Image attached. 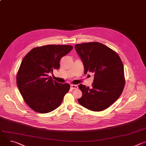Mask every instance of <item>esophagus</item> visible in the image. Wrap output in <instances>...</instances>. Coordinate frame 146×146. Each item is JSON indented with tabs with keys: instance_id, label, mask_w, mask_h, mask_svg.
I'll return each instance as SVG.
<instances>
[{
	"instance_id": "34e87169",
	"label": "esophagus",
	"mask_w": 146,
	"mask_h": 146,
	"mask_svg": "<svg viewBox=\"0 0 146 146\" xmlns=\"http://www.w3.org/2000/svg\"><path fill=\"white\" fill-rule=\"evenodd\" d=\"M70 88L71 89H73V90H76V89H77L78 88V86L77 85H74V84H72L70 86Z\"/></svg>"
}]
</instances>
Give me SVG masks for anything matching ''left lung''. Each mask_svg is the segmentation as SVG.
Instances as JSON below:
<instances>
[{
  "label": "left lung",
  "mask_w": 146,
  "mask_h": 146,
  "mask_svg": "<svg viewBox=\"0 0 146 146\" xmlns=\"http://www.w3.org/2000/svg\"><path fill=\"white\" fill-rule=\"evenodd\" d=\"M75 49L84 66V74L94 73L92 88L80 84L82 93L80 105L94 111L110 106L121 95L125 81L123 64L116 52L102 43L77 44Z\"/></svg>",
  "instance_id": "obj_1"
}]
</instances>
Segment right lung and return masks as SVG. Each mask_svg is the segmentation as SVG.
I'll list each match as a JSON object with an SVG mask.
<instances>
[{"instance_id":"1","label":"right lung","mask_w":146,"mask_h":146,"mask_svg":"<svg viewBox=\"0 0 146 146\" xmlns=\"http://www.w3.org/2000/svg\"><path fill=\"white\" fill-rule=\"evenodd\" d=\"M73 48L70 45L37 47L23 58L17 73V84L24 101L34 111L47 113L60 106L70 85L53 80L48 74L59 68L60 59Z\"/></svg>"}]
</instances>
